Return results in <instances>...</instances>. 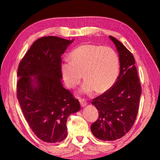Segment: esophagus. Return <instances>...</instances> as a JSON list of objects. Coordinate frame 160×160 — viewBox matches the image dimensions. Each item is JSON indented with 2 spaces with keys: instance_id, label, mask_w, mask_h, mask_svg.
<instances>
[{
  "instance_id": "esophagus-1",
  "label": "esophagus",
  "mask_w": 160,
  "mask_h": 160,
  "mask_svg": "<svg viewBox=\"0 0 160 160\" xmlns=\"http://www.w3.org/2000/svg\"><path fill=\"white\" fill-rule=\"evenodd\" d=\"M80 106L82 107H85L87 105L86 101H85L84 99H80Z\"/></svg>"
}]
</instances>
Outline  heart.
I'll list each match as a JSON object with an SVG mask.
<instances>
[{
    "instance_id": "1",
    "label": "heart",
    "mask_w": 160,
    "mask_h": 160,
    "mask_svg": "<svg viewBox=\"0 0 160 160\" xmlns=\"http://www.w3.org/2000/svg\"><path fill=\"white\" fill-rule=\"evenodd\" d=\"M70 58L71 61L63 63L61 68L63 80L68 88H75L82 74L85 81L80 92L86 94L94 91L105 92L117 80L120 61L112 48L83 44L71 52Z\"/></svg>"
}]
</instances>
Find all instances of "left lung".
<instances>
[{
    "instance_id": "obj_1",
    "label": "left lung",
    "mask_w": 160,
    "mask_h": 160,
    "mask_svg": "<svg viewBox=\"0 0 160 160\" xmlns=\"http://www.w3.org/2000/svg\"><path fill=\"white\" fill-rule=\"evenodd\" d=\"M109 38L119 53L120 69L112 88L92 101L99 116L91 125V131L101 141H115L129 132L137 116L141 94L133 54L115 38Z\"/></svg>"
}]
</instances>
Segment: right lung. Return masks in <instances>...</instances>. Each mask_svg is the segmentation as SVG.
Returning a JSON list of instances; mask_svg holds the SVG:
<instances>
[{
  "mask_svg": "<svg viewBox=\"0 0 160 160\" xmlns=\"http://www.w3.org/2000/svg\"><path fill=\"white\" fill-rule=\"evenodd\" d=\"M73 42L57 36L36 40L19 63L17 98L37 137L47 143L64 140L68 116L80 110L79 101L62 83V55Z\"/></svg>",
  "mask_w": 160,
  "mask_h": 160,
  "instance_id": "1",
  "label": "right lung"
}]
</instances>
